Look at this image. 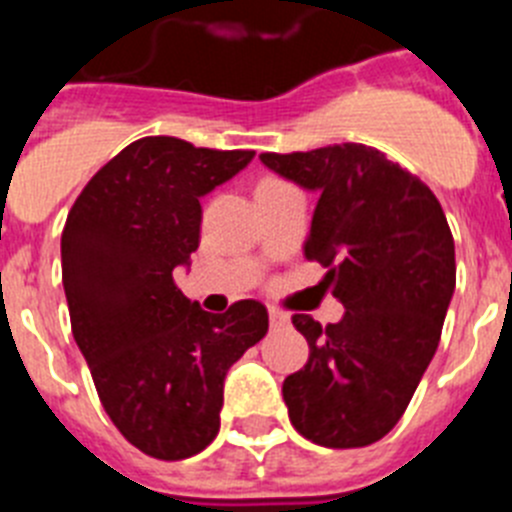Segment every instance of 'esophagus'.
<instances>
[{
    "instance_id": "obj_1",
    "label": "esophagus",
    "mask_w": 512,
    "mask_h": 512,
    "mask_svg": "<svg viewBox=\"0 0 512 512\" xmlns=\"http://www.w3.org/2000/svg\"><path fill=\"white\" fill-rule=\"evenodd\" d=\"M269 320L271 328H284V325H289V315L282 310H269Z\"/></svg>"
}]
</instances>
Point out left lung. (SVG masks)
<instances>
[{
	"label": "left lung",
	"instance_id": "1",
	"mask_svg": "<svg viewBox=\"0 0 512 512\" xmlns=\"http://www.w3.org/2000/svg\"><path fill=\"white\" fill-rule=\"evenodd\" d=\"M261 164L318 194L307 259L346 312L292 323L310 359L282 384L289 420L312 443L359 449L392 431L436 354L456 287L454 238L436 194L361 143L261 153Z\"/></svg>",
	"mask_w": 512,
	"mask_h": 512
}]
</instances>
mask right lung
Wrapping results in <instances>:
<instances>
[{
  "instance_id": "1",
  "label": "right lung",
  "mask_w": 512,
  "mask_h": 512,
  "mask_svg": "<svg viewBox=\"0 0 512 512\" xmlns=\"http://www.w3.org/2000/svg\"><path fill=\"white\" fill-rule=\"evenodd\" d=\"M253 156L140 138L92 176L66 217L61 266L74 341L117 431L156 459L210 446L225 374L269 330L261 302L215 315L174 284L200 246V200Z\"/></svg>"
}]
</instances>
